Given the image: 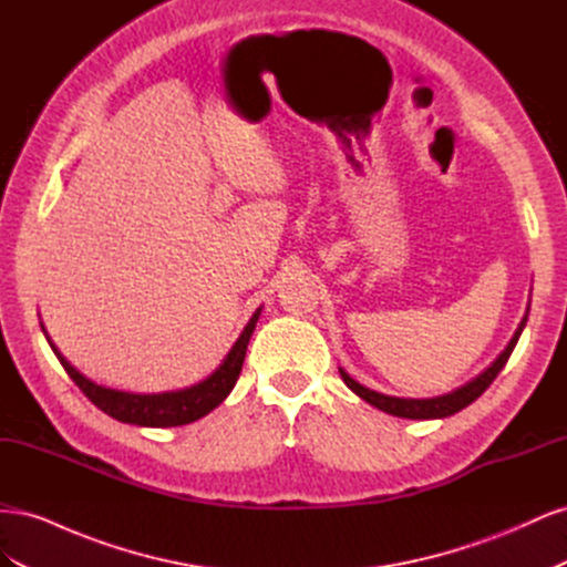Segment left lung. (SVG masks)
<instances>
[{"label":"left lung","instance_id":"left-lung-1","mask_svg":"<svg viewBox=\"0 0 567 567\" xmlns=\"http://www.w3.org/2000/svg\"><path fill=\"white\" fill-rule=\"evenodd\" d=\"M525 321H527V315L523 317L520 326L516 329V333H513L511 342L506 346V350L494 359V362L480 373L475 375L473 381H468L466 385H461L447 394H440V398H431V400H406V398H392V394H383V392H375V390H369L364 388L362 383H357L352 375L346 371V369H338L340 371V379L346 381V385L359 394L364 402H369L371 406L385 411V414H392V416H400V419H419V421H425V419H447L452 414H456V411L466 409L471 402H475L480 394H483L492 381L499 375V371L506 367L508 357L513 352V348H516V342L525 329Z\"/></svg>","mask_w":567,"mask_h":567}]
</instances>
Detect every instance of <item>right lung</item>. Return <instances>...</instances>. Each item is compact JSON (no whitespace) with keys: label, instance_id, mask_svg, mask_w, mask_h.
Masks as SVG:
<instances>
[{"label":"right lung","instance_id":"1","mask_svg":"<svg viewBox=\"0 0 567 567\" xmlns=\"http://www.w3.org/2000/svg\"><path fill=\"white\" fill-rule=\"evenodd\" d=\"M262 307H257L250 321L246 323L244 333L238 336L234 342V348L208 379L192 385V388H182V390H169V392H151V394H140V392H125V390H113L106 385H99L90 381L87 375H82L68 359L59 352L54 342L49 340L44 326L42 331L49 340L51 350L59 357L61 367L65 373L71 375L75 385L87 394L92 404H96L104 414L113 416L120 423H134V425H144V427H173V425H186L203 419L205 414H210L215 406L227 400V394L234 390L238 373H241L244 359L250 336L255 331V323L260 319Z\"/></svg>","mask_w":567,"mask_h":567}]
</instances>
